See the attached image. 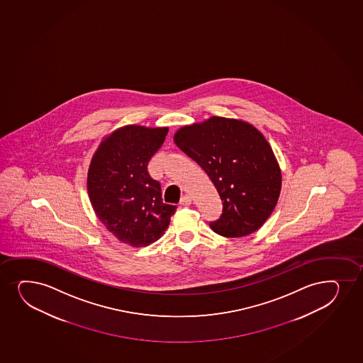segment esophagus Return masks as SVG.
Wrapping results in <instances>:
<instances>
[{
  "label": "esophagus",
  "mask_w": 363,
  "mask_h": 363,
  "mask_svg": "<svg viewBox=\"0 0 363 363\" xmlns=\"http://www.w3.org/2000/svg\"><path fill=\"white\" fill-rule=\"evenodd\" d=\"M180 204H183V206H190V204H191V197L189 196V195H184V196L180 199Z\"/></svg>",
  "instance_id": "34e87169"
}]
</instances>
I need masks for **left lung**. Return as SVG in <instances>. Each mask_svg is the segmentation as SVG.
Masks as SVG:
<instances>
[{"instance_id":"left-lung-1","label":"left lung","mask_w":363,"mask_h":363,"mask_svg":"<svg viewBox=\"0 0 363 363\" xmlns=\"http://www.w3.org/2000/svg\"><path fill=\"white\" fill-rule=\"evenodd\" d=\"M174 143L199 163L223 201L209 226L224 238H243L262 228L279 201L282 177L270 144L248 122L212 116L184 125Z\"/></svg>"}]
</instances>
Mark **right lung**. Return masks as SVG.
Here are the masks:
<instances>
[{
    "mask_svg": "<svg viewBox=\"0 0 363 363\" xmlns=\"http://www.w3.org/2000/svg\"><path fill=\"white\" fill-rule=\"evenodd\" d=\"M167 133L168 127L123 125L101 140L89 164L88 196L96 217L132 247L157 241L177 209L163 203L161 185L147 172Z\"/></svg>",
    "mask_w": 363,
    "mask_h": 363,
    "instance_id": "right-lung-1",
    "label": "right lung"
}]
</instances>
